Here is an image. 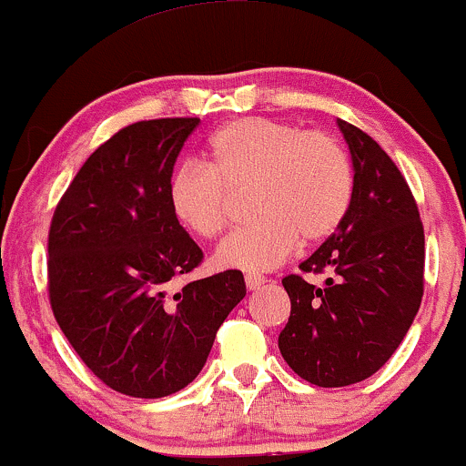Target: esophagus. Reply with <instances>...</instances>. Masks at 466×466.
I'll return each instance as SVG.
<instances>
[{"label":"esophagus","instance_id":"obj_1","mask_svg":"<svg viewBox=\"0 0 466 466\" xmlns=\"http://www.w3.org/2000/svg\"><path fill=\"white\" fill-rule=\"evenodd\" d=\"M265 278L263 276H256V274H248L245 276V285H248L249 291H256V289H260L265 285Z\"/></svg>","mask_w":466,"mask_h":466}]
</instances>
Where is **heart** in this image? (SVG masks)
Instances as JSON below:
<instances>
[{
	"label": "heart",
	"instance_id": "obj_1",
	"mask_svg": "<svg viewBox=\"0 0 466 466\" xmlns=\"http://www.w3.org/2000/svg\"><path fill=\"white\" fill-rule=\"evenodd\" d=\"M212 168L181 164L168 181L170 210L186 229L212 238L232 221V192L251 190L258 221L215 251L223 269L269 271L300 243H319L341 226L355 195L346 148L324 131L269 117H237L210 137Z\"/></svg>",
	"mask_w": 466,
	"mask_h": 466
}]
</instances>
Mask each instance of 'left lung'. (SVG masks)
<instances>
[{
	"instance_id": "obj_1",
	"label": "left lung",
	"mask_w": 466,
	"mask_h": 466,
	"mask_svg": "<svg viewBox=\"0 0 466 466\" xmlns=\"http://www.w3.org/2000/svg\"><path fill=\"white\" fill-rule=\"evenodd\" d=\"M352 155L355 195L341 226L300 263L324 287L289 274L291 300L278 337L285 361L319 388L372 377L414 322L425 285V234L408 181L368 133L337 120Z\"/></svg>"
}]
</instances>
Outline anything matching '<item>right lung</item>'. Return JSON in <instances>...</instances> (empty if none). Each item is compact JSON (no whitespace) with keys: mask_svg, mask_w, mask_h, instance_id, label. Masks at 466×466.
Masks as SVG:
<instances>
[{"mask_svg":"<svg viewBox=\"0 0 466 466\" xmlns=\"http://www.w3.org/2000/svg\"><path fill=\"white\" fill-rule=\"evenodd\" d=\"M199 122L159 117L120 129L80 166L52 215V313L85 366L127 397L188 386L245 298L238 269L170 291L203 260L168 203L173 166Z\"/></svg>","mask_w":466,"mask_h":466,"instance_id":"1","label":"right lung"}]
</instances>
